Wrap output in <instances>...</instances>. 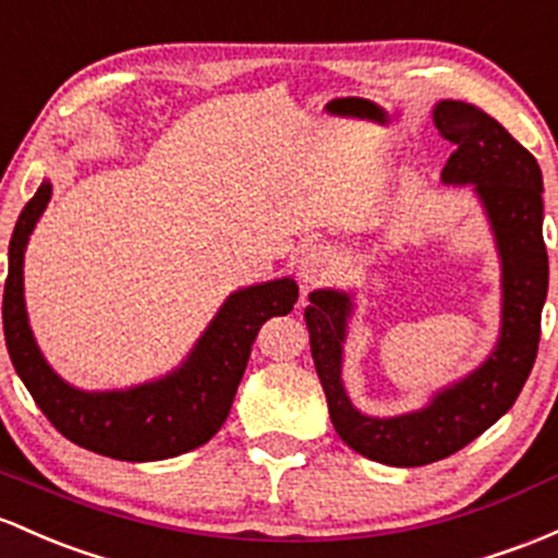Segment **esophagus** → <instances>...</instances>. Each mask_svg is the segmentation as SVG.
<instances>
[{
    "instance_id": "esophagus-1",
    "label": "esophagus",
    "mask_w": 558,
    "mask_h": 558,
    "mask_svg": "<svg viewBox=\"0 0 558 558\" xmlns=\"http://www.w3.org/2000/svg\"><path fill=\"white\" fill-rule=\"evenodd\" d=\"M332 271V253L325 244H308L303 247L301 257H298V277L305 284H316V281L327 279V274Z\"/></svg>"
}]
</instances>
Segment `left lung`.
I'll use <instances>...</instances> for the list:
<instances>
[{
	"label": "left lung",
	"mask_w": 558,
	"mask_h": 558,
	"mask_svg": "<svg viewBox=\"0 0 558 558\" xmlns=\"http://www.w3.org/2000/svg\"><path fill=\"white\" fill-rule=\"evenodd\" d=\"M434 124L454 143L441 170L447 185H471L493 231L500 260V332L478 367L430 393L421 410L375 417L353 404L343 383V356L353 292L322 287L308 295L305 327L325 388L329 421L340 439L377 463L415 469L445 460L500 421L524 388L541 343L548 295L543 242V172L537 159L497 119L463 100H439Z\"/></svg>",
	"instance_id": "8db88e82"
}]
</instances>
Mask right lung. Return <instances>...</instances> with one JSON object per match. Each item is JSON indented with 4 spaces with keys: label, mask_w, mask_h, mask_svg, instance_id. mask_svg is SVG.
Segmentation results:
<instances>
[{
    "label": "right lung",
    "mask_w": 558,
    "mask_h": 558,
    "mask_svg": "<svg viewBox=\"0 0 558 558\" xmlns=\"http://www.w3.org/2000/svg\"><path fill=\"white\" fill-rule=\"evenodd\" d=\"M52 196L41 181L10 239L2 322L4 343L23 386L47 421L74 445L128 463L178 458L207 445L229 417L257 329L298 303L295 279L281 277L233 290L189 356L154 380L111 391H85L63 380L41 353L23 298V257Z\"/></svg>",
    "instance_id": "right-lung-1"
}]
</instances>
